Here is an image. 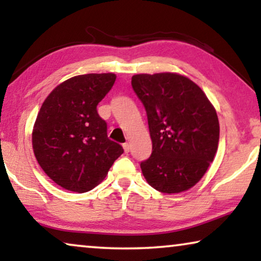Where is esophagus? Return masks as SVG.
Masks as SVG:
<instances>
[{
    "instance_id": "1",
    "label": "esophagus",
    "mask_w": 261,
    "mask_h": 261,
    "mask_svg": "<svg viewBox=\"0 0 261 261\" xmlns=\"http://www.w3.org/2000/svg\"><path fill=\"white\" fill-rule=\"evenodd\" d=\"M122 146H123V149H124V152H126V153L129 152V149H130V145L128 144V142H124V144H123Z\"/></svg>"
}]
</instances>
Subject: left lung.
Returning <instances> with one entry per match:
<instances>
[{
    "mask_svg": "<svg viewBox=\"0 0 261 261\" xmlns=\"http://www.w3.org/2000/svg\"><path fill=\"white\" fill-rule=\"evenodd\" d=\"M132 87L147 114L152 154L140 164L147 183L164 194L187 191L215 158L220 124L197 84L174 72L140 73Z\"/></svg>",
    "mask_w": 261,
    "mask_h": 261,
    "instance_id": "obj_1",
    "label": "left lung"
}]
</instances>
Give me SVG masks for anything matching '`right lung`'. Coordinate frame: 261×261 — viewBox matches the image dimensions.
<instances>
[{"mask_svg": "<svg viewBox=\"0 0 261 261\" xmlns=\"http://www.w3.org/2000/svg\"><path fill=\"white\" fill-rule=\"evenodd\" d=\"M114 73L71 77L42 103L32 145L44 172L69 191L87 192L105 179L122 146L107 137L97 105L115 83Z\"/></svg>", "mask_w": 261, "mask_h": 261, "instance_id": "right-lung-1", "label": "right lung"}]
</instances>
